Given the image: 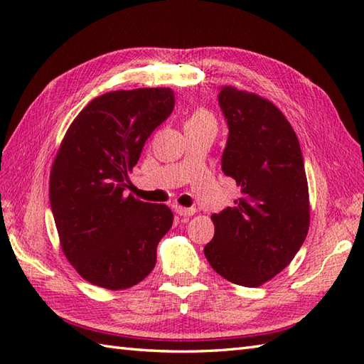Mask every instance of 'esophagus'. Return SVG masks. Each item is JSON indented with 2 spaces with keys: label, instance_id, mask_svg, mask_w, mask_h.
Segmentation results:
<instances>
[{
  "label": "esophagus",
  "instance_id": "1",
  "mask_svg": "<svg viewBox=\"0 0 364 364\" xmlns=\"http://www.w3.org/2000/svg\"><path fill=\"white\" fill-rule=\"evenodd\" d=\"M173 210L176 214L184 215V218H189V215H194L196 214V208H184L180 205H173Z\"/></svg>",
  "mask_w": 364,
  "mask_h": 364
}]
</instances>
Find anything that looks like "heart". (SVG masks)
Wrapping results in <instances>:
<instances>
[{
	"label": "heart",
	"mask_w": 364,
	"mask_h": 364,
	"mask_svg": "<svg viewBox=\"0 0 364 364\" xmlns=\"http://www.w3.org/2000/svg\"><path fill=\"white\" fill-rule=\"evenodd\" d=\"M196 127V128H215V119L213 112H210L206 107H197L191 112L189 117L184 123V128Z\"/></svg>",
	"instance_id": "obj_1"
}]
</instances>
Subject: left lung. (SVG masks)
Masks as SVG:
<instances>
[{
  "label": "left lung",
  "mask_w": 364,
  "mask_h": 364,
  "mask_svg": "<svg viewBox=\"0 0 364 364\" xmlns=\"http://www.w3.org/2000/svg\"><path fill=\"white\" fill-rule=\"evenodd\" d=\"M228 123L222 170L241 188L235 206L213 214L205 257L225 280L257 288L296 257L310 228V194L299 139L267 98L222 87Z\"/></svg>",
  "instance_id": "8db88e82"
}]
</instances>
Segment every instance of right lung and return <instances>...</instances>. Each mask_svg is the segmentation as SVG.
<instances>
[{"label": "right lung", "instance_id": "right-lung-1", "mask_svg": "<svg viewBox=\"0 0 364 364\" xmlns=\"http://www.w3.org/2000/svg\"><path fill=\"white\" fill-rule=\"evenodd\" d=\"M168 87L114 90L76 115L50 172V203L60 249L84 280L120 291L156 264L172 227L166 205L127 196L128 173L144 144L173 109Z\"/></svg>", "mask_w": 364, "mask_h": 364}]
</instances>
